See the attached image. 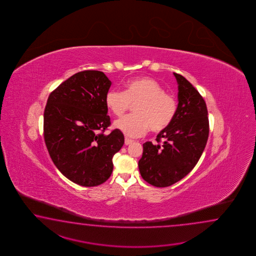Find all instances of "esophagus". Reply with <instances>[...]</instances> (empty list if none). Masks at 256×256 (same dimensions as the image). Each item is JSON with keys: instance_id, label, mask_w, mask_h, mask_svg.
<instances>
[{"instance_id": "obj_1", "label": "esophagus", "mask_w": 256, "mask_h": 256, "mask_svg": "<svg viewBox=\"0 0 256 256\" xmlns=\"http://www.w3.org/2000/svg\"><path fill=\"white\" fill-rule=\"evenodd\" d=\"M132 139H129V138H126V141H124V144H126V146H129L130 144L132 142Z\"/></svg>"}]
</instances>
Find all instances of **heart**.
I'll list each match as a JSON object with an SVG mask.
<instances>
[{
	"mask_svg": "<svg viewBox=\"0 0 256 256\" xmlns=\"http://www.w3.org/2000/svg\"><path fill=\"white\" fill-rule=\"evenodd\" d=\"M105 104L112 114L120 116L134 107L136 114L126 115L114 122L116 129L126 136L137 137L149 128L159 132L168 128L176 114V100L152 78L144 76L126 83V90L112 88L105 96Z\"/></svg>",
	"mask_w": 256,
	"mask_h": 256,
	"instance_id": "1",
	"label": "heart"
}]
</instances>
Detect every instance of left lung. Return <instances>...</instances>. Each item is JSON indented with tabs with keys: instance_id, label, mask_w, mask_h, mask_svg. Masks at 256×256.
Listing matches in <instances>:
<instances>
[{
	"instance_id": "8db88e82",
	"label": "left lung",
	"mask_w": 256,
	"mask_h": 256,
	"mask_svg": "<svg viewBox=\"0 0 256 256\" xmlns=\"http://www.w3.org/2000/svg\"><path fill=\"white\" fill-rule=\"evenodd\" d=\"M178 104L168 128L158 134V142H146L138 166L142 178L158 188L173 185L195 168L208 137L206 102L190 82L174 73Z\"/></svg>"
}]
</instances>
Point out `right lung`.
Wrapping results in <instances>:
<instances>
[{"label":"right lung","mask_w":256,"mask_h":256,"mask_svg":"<svg viewBox=\"0 0 256 256\" xmlns=\"http://www.w3.org/2000/svg\"><path fill=\"white\" fill-rule=\"evenodd\" d=\"M112 82L104 72H78L49 95L44 112V137L50 158L66 178L95 186L109 178L112 158L124 144L110 124L105 96Z\"/></svg>","instance_id":"obj_1"}]
</instances>
